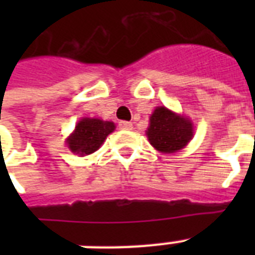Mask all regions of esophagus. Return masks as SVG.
<instances>
[{
  "instance_id": "obj_1",
  "label": "esophagus",
  "mask_w": 255,
  "mask_h": 255,
  "mask_svg": "<svg viewBox=\"0 0 255 255\" xmlns=\"http://www.w3.org/2000/svg\"><path fill=\"white\" fill-rule=\"evenodd\" d=\"M119 128L120 129H132V123L122 120V122H119Z\"/></svg>"
}]
</instances>
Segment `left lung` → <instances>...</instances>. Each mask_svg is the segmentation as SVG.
I'll return each mask as SVG.
<instances>
[{
  "mask_svg": "<svg viewBox=\"0 0 255 255\" xmlns=\"http://www.w3.org/2000/svg\"><path fill=\"white\" fill-rule=\"evenodd\" d=\"M147 136L149 143L160 152H177L189 143L193 127L189 120L178 116L165 107H157L149 119Z\"/></svg>",
  "mask_w": 255,
  "mask_h": 255,
  "instance_id": "obj_1",
  "label": "left lung"
}]
</instances>
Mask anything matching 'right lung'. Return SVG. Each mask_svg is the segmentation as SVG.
Returning <instances> with one entry per match:
<instances>
[{
  "label": "right lung",
  "instance_id": "obj_1",
  "mask_svg": "<svg viewBox=\"0 0 255 255\" xmlns=\"http://www.w3.org/2000/svg\"><path fill=\"white\" fill-rule=\"evenodd\" d=\"M115 129V124L100 119H82L74 133L67 140V145L77 155H90L102 145L104 139Z\"/></svg>",
  "mask_w": 255,
  "mask_h": 255
}]
</instances>
